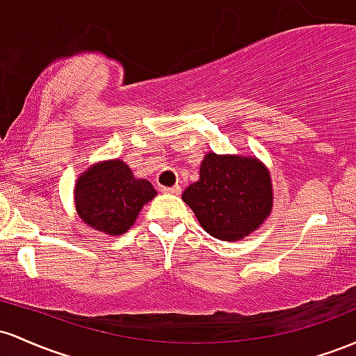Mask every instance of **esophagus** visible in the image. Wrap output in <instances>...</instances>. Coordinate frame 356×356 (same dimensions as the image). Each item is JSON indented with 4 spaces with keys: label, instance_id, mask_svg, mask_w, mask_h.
<instances>
[{
    "label": "esophagus",
    "instance_id": "obj_1",
    "mask_svg": "<svg viewBox=\"0 0 356 356\" xmlns=\"http://www.w3.org/2000/svg\"><path fill=\"white\" fill-rule=\"evenodd\" d=\"M161 191H163V193H168V195H179V193H181V188H179L178 185H175V186H161Z\"/></svg>",
    "mask_w": 356,
    "mask_h": 356
}]
</instances>
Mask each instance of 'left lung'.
<instances>
[{
    "label": "left lung",
    "instance_id": "obj_1",
    "mask_svg": "<svg viewBox=\"0 0 356 356\" xmlns=\"http://www.w3.org/2000/svg\"><path fill=\"white\" fill-rule=\"evenodd\" d=\"M181 198L211 237L241 241L273 210L270 175L257 158L209 153Z\"/></svg>",
    "mask_w": 356,
    "mask_h": 356
}]
</instances>
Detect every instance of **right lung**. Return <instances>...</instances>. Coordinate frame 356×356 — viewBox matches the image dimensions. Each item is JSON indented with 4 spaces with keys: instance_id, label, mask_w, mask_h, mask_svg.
<instances>
[{
    "instance_id": "add662e5",
    "label": "right lung",
    "mask_w": 356,
    "mask_h": 356,
    "mask_svg": "<svg viewBox=\"0 0 356 356\" xmlns=\"http://www.w3.org/2000/svg\"><path fill=\"white\" fill-rule=\"evenodd\" d=\"M75 209L83 223L107 235H121L133 227L139 211L156 190L147 179L134 178L121 159L97 163L75 183Z\"/></svg>"
}]
</instances>
